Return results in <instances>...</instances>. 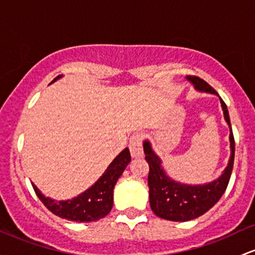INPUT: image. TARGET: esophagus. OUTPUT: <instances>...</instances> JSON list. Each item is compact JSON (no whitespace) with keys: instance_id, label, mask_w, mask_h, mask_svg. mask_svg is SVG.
<instances>
[{"instance_id":"esophagus-1","label":"esophagus","mask_w":255,"mask_h":255,"mask_svg":"<svg viewBox=\"0 0 255 255\" xmlns=\"http://www.w3.org/2000/svg\"><path fill=\"white\" fill-rule=\"evenodd\" d=\"M142 136L140 133H134L129 139V151L133 158L142 157L144 151H142Z\"/></svg>"}]
</instances>
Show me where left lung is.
Returning a JSON list of instances; mask_svg holds the SVG:
<instances>
[{
  "label": "left lung",
  "instance_id": "obj_1",
  "mask_svg": "<svg viewBox=\"0 0 255 255\" xmlns=\"http://www.w3.org/2000/svg\"><path fill=\"white\" fill-rule=\"evenodd\" d=\"M187 81L194 85L197 91L218 96L206 81L197 76H187ZM224 111V119L230 127L231 156L223 174L211 183L202 185H187L170 179L162 167V161L151 147L150 141L145 140V159L149 163V197L150 207L157 217L172 222H189L208 212L220 200L230 180L235 158V139L232 134L230 117L226 104L219 97Z\"/></svg>",
  "mask_w": 255,
  "mask_h": 255
}]
</instances>
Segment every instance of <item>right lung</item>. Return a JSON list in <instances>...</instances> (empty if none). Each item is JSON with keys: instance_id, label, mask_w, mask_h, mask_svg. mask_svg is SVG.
<instances>
[{"instance_id": "obj_1", "label": "right lung", "mask_w": 255, "mask_h": 255, "mask_svg": "<svg viewBox=\"0 0 255 255\" xmlns=\"http://www.w3.org/2000/svg\"><path fill=\"white\" fill-rule=\"evenodd\" d=\"M61 77L63 75H59L50 83L55 82ZM129 162L130 153L128 147H126L109 164L102 177L98 179L93 185L71 200L55 201L43 196L35 184H32V187L41 202L53 214L63 219L72 220V222H96L110 213L114 205V187Z\"/></svg>"}]
</instances>
